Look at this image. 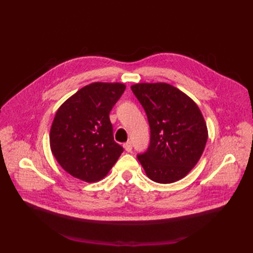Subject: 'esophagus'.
I'll list each match as a JSON object with an SVG mask.
<instances>
[{
    "label": "esophagus",
    "mask_w": 253,
    "mask_h": 253,
    "mask_svg": "<svg viewBox=\"0 0 253 253\" xmlns=\"http://www.w3.org/2000/svg\"><path fill=\"white\" fill-rule=\"evenodd\" d=\"M124 149H125L127 152H131V150H132L131 141H127V142L124 143Z\"/></svg>",
    "instance_id": "34e87169"
}]
</instances>
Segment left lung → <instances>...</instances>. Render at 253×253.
I'll return each mask as SVG.
<instances>
[{
    "instance_id": "obj_1",
    "label": "left lung",
    "mask_w": 253,
    "mask_h": 253,
    "mask_svg": "<svg viewBox=\"0 0 253 253\" xmlns=\"http://www.w3.org/2000/svg\"><path fill=\"white\" fill-rule=\"evenodd\" d=\"M130 88L146 111L151 133L148 150L137 155L147 176L160 184L184 178L200 160L208 140L200 109L169 84L142 83Z\"/></svg>"
}]
</instances>
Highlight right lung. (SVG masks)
I'll use <instances>...</instances> for the list:
<instances>
[{"mask_svg": "<svg viewBox=\"0 0 253 253\" xmlns=\"http://www.w3.org/2000/svg\"><path fill=\"white\" fill-rule=\"evenodd\" d=\"M126 85L93 83L58 107L50 130L54 158L68 174L94 182L109 173L124 149L114 141L110 112Z\"/></svg>", "mask_w": 253, "mask_h": 253, "instance_id": "1", "label": "right lung"}]
</instances>
